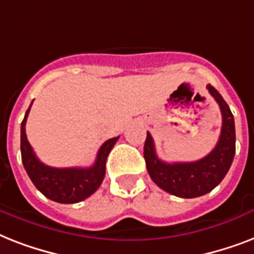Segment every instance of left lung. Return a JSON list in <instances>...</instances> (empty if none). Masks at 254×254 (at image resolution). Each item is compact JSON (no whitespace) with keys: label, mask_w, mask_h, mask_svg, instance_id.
<instances>
[{"label":"left lung","mask_w":254,"mask_h":254,"mask_svg":"<svg viewBox=\"0 0 254 254\" xmlns=\"http://www.w3.org/2000/svg\"><path fill=\"white\" fill-rule=\"evenodd\" d=\"M207 89L216 100L223 116V125L216 146L204 158L195 162H163L157 157L153 137L147 131L143 157L147 173L163 191L179 197H197L212 191L228 173L236 151L235 120L228 104L211 84Z\"/></svg>","instance_id":"left-lung-1"}]
</instances>
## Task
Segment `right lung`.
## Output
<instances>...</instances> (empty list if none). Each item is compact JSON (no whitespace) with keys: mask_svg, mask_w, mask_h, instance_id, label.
<instances>
[{"mask_svg":"<svg viewBox=\"0 0 254 254\" xmlns=\"http://www.w3.org/2000/svg\"><path fill=\"white\" fill-rule=\"evenodd\" d=\"M30 108L31 105L26 111L25 119L21 124V154L22 163L34 186L46 197L63 204L79 203L91 196L103 183L108 154L111 153L112 147L115 146L119 137L108 139L101 145L97 151L95 163L91 167L57 169L47 166L37 158L26 137L25 127Z\"/></svg>","mask_w":254,"mask_h":254,"instance_id":"right-lung-1","label":"right lung"}]
</instances>
